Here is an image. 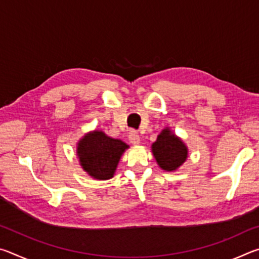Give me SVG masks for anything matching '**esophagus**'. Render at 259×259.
<instances>
[{"label":"esophagus","instance_id":"34e87169","mask_svg":"<svg viewBox=\"0 0 259 259\" xmlns=\"http://www.w3.org/2000/svg\"><path fill=\"white\" fill-rule=\"evenodd\" d=\"M129 140H130V143L133 144V145H135V146L139 145V144H140V137H139V135H138L137 131H134V130L130 131Z\"/></svg>","mask_w":259,"mask_h":259}]
</instances>
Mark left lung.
<instances>
[{
  "label": "left lung",
  "mask_w": 259,
  "mask_h": 259,
  "mask_svg": "<svg viewBox=\"0 0 259 259\" xmlns=\"http://www.w3.org/2000/svg\"><path fill=\"white\" fill-rule=\"evenodd\" d=\"M152 152L157 164L164 171H175L187 159V147L183 140L165 128L157 136L156 142L153 143Z\"/></svg>",
  "instance_id": "1"
}]
</instances>
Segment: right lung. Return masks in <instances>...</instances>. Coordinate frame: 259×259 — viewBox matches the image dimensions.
Segmentation results:
<instances>
[{
  "label": "right lung",
  "mask_w": 259,
  "mask_h": 259,
  "mask_svg": "<svg viewBox=\"0 0 259 259\" xmlns=\"http://www.w3.org/2000/svg\"><path fill=\"white\" fill-rule=\"evenodd\" d=\"M126 148L129 146L122 140L111 138L103 131L95 130L80 139L76 153L81 166L89 176L106 181L114 176L121 155Z\"/></svg>",
  "instance_id": "right-lung-1"
}]
</instances>
